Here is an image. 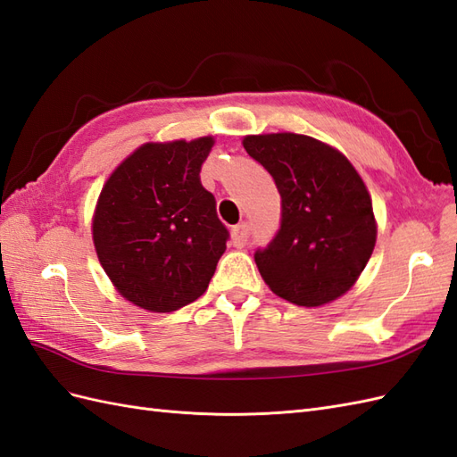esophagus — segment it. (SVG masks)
Masks as SVG:
<instances>
[{
  "label": "esophagus",
  "instance_id": "obj_1",
  "mask_svg": "<svg viewBox=\"0 0 457 457\" xmlns=\"http://www.w3.org/2000/svg\"><path fill=\"white\" fill-rule=\"evenodd\" d=\"M249 237H251V228H249L247 221H241V224L233 226L231 241H233V245H236V247H245V245H247V241H249Z\"/></svg>",
  "mask_w": 457,
  "mask_h": 457
}]
</instances>
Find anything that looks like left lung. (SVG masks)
I'll return each mask as SVG.
<instances>
[{
    "mask_svg": "<svg viewBox=\"0 0 457 457\" xmlns=\"http://www.w3.org/2000/svg\"><path fill=\"white\" fill-rule=\"evenodd\" d=\"M243 146L272 175L282 196L276 236L254 251L268 287L299 307L344 295L377 241L370 196L355 168L307 135H251Z\"/></svg>",
    "mask_w": 457,
    "mask_h": 457,
    "instance_id": "8db88e82",
    "label": "left lung"
}]
</instances>
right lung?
Instances as JSON below:
<instances>
[{"label": "right lung", "instance_id": "right-lung-1", "mask_svg": "<svg viewBox=\"0 0 457 457\" xmlns=\"http://www.w3.org/2000/svg\"><path fill=\"white\" fill-rule=\"evenodd\" d=\"M214 140L143 145L100 193L92 237L120 294L154 312L201 297L229 239L201 183Z\"/></svg>", "mask_w": 457, "mask_h": 457}]
</instances>
